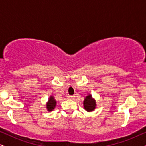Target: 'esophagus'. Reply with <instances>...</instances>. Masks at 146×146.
<instances>
[{
	"label": "esophagus",
	"mask_w": 146,
	"mask_h": 146,
	"mask_svg": "<svg viewBox=\"0 0 146 146\" xmlns=\"http://www.w3.org/2000/svg\"><path fill=\"white\" fill-rule=\"evenodd\" d=\"M74 98H75V97L72 96V95H68V98L71 99V100H73V99H74Z\"/></svg>",
	"instance_id": "34e87169"
}]
</instances>
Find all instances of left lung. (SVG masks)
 Instances as JSON below:
<instances>
[{
	"instance_id": "8db88e82",
	"label": "left lung",
	"mask_w": 146,
	"mask_h": 146,
	"mask_svg": "<svg viewBox=\"0 0 146 146\" xmlns=\"http://www.w3.org/2000/svg\"><path fill=\"white\" fill-rule=\"evenodd\" d=\"M84 108L88 112L93 111L96 107V102L92 98L91 95H88L84 100Z\"/></svg>"
}]
</instances>
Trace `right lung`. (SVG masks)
<instances>
[{"label":"right lung","mask_w":146,"mask_h":146,"mask_svg":"<svg viewBox=\"0 0 146 146\" xmlns=\"http://www.w3.org/2000/svg\"><path fill=\"white\" fill-rule=\"evenodd\" d=\"M57 104V102L54 99V97L50 96L49 99H48V102L46 103V108H47L48 111H52L56 107Z\"/></svg>","instance_id":"add662e5"}]
</instances>
